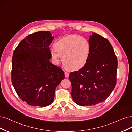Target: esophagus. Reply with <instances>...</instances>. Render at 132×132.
I'll return each instance as SVG.
<instances>
[{
	"mask_svg": "<svg viewBox=\"0 0 132 132\" xmlns=\"http://www.w3.org/2000/svg\"><path fill=\"white\" fill-rule=\"evenodd\" d=\"M65 77H66V78H68V77H69V73H67V72H65Z\"/></svg>",
	"mask_w": 132,
	"mask_h": 132,
	"instance_id": "esophagus-1",
	"label": "esophagus"
}]
</instances>
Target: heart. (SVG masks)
Returning a JSON list of instances; mask_svg holds the SVG:
<instances>
[{
	"label": "heart",
	"instance_id": "1",
	"mask_svg": "<svg viewBox=\"0 0 132 132\" xmlns=\"http://www.w3.org/2000/svg\"><path fill=\"white\" fill-rule=\"evenodd\" d=\"M54 49L50 52L53 60L57 63L61 57L63 66L69 71L78 70L86 65L91 50L86 38L77 35L60 38L54 43Z\"/></svg>",
	"mask_w": 132,
	"mask_h": 132
}]
</instances>
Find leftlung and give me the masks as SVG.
Listing matches in <instances>:
<instances>
[{"label": "left lung", "mask_w": 132, "mask_h": 132, "mask_svg": "<svg viewBox=\"0 0 132 132\" xmlns=\"http://www.w3.org/2000/svg\"><path fill=\"white\" fill-rule=\"evenodd\" d=\"M89 42L91 50L86 64L69 76L72 97L80 106L102 103L116 84L117 59L110 42L93 33Z\"/></svg>", "instance_id": "1"}]
</instances>
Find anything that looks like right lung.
<instances>
[{"label": "right lung", "instance_id": "obj_1", "mask_svg": "<svg viewBox=\"0 0 132 132\" xmlns=\"http://www.w3.org/2000/svg\"><path fill=\"white\" fill-rule=\"evenodd\" d=\"M54 38L49 31L34 33L14 51L11 82L20 98L29 105H50L56 87L65 78L63 70L49 60V45Z\"/></svg>", "mask_w": 132, "mask_h": 132}]
</instances>
